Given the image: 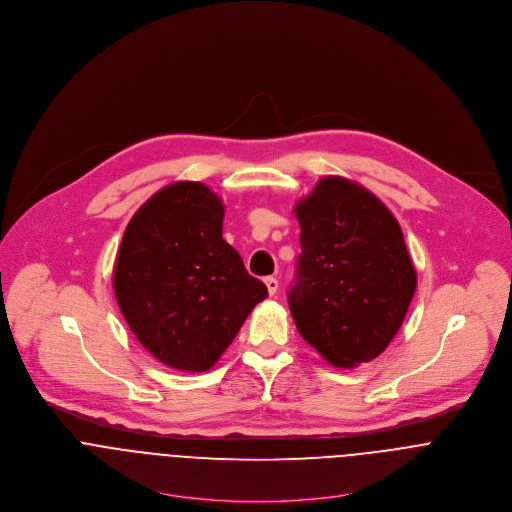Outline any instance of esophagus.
<instances>
[{"label":"esophagus","instance_id":"34e87169","mask_svg":"<svg viewBox=\"0 0 512 512\" xmlns=\"http://www.w3.org/2000/svg\"><path fill=\"white\" fill-rule=\"evenodd\" d=\"M264 282H266V288H268V293H270V295H274V293L278 292L280 284H278V280H276V278H272V276H270V278H266Z\"/></svg>","mask_w":512,"mask_h":512}]
</instances>
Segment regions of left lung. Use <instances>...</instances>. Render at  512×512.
I'll return each instance as SVG.
<instances>
[{"instance_id": "8db88e82", "label": "left lung", "mask_w": 512, "mask_h": 512, "mask_svg": "<svg viewBox=\"0 0 512 512\" xmlns=\"http://www.w3.org/2000/svg\"><path fill=\"white\" fill-rule=\"evenodd\" d=\"M301 254L288 303L299 335L333 366L376 359L416 292L402 228L368 189L323 177L295 205Z\"/></svg>"}]
</instances>
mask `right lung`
<instances>
[{
    "mask_svg": "<svg viewBox=\"0 0 512 512\" xmlns=\"http://www.w3.org/2000/svg\"><path fill=\"white\" fill-rule=\"evenodd\" d=\"M222 219L207 185H167L128 222L116 256L114 293L126 323L177 370H209L268 295L222 238Z\"/></svg>",
    "mask_w": 512,
    "mask_h": 512,
    "instance_id": "obj_1",
    "label": "right lung"
}]
</instances>
